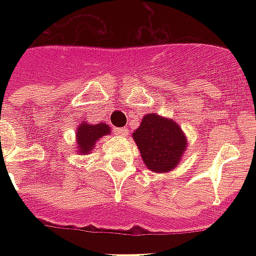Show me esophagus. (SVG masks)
<instances>
[{"instance_id":"1","label":"esophagus","mask_w":256,"mask_h":256,"mask_svg":"<svg viewBox=\"0 0 256 256\" xmlns=\"http://www.w3.org/2000/svg\"><path fill=\"white\" fill-rule=\"evenodd\" d=\"M116 134H120V136H128V128H116Z\"/></svg>"}]
</instances>
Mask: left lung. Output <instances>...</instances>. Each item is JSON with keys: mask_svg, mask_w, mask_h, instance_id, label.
<instances>
[{"mask_svg": "<svg viewBox=\"0 0 256 256\" xmlns=\"http://www.w3.org/2000/svg\"><path fill=\"white\" fill-rule=\"evenodd\" d=\"M132 138L146 168L154 172H168L176 168L187 148L179 124L158 114H146Z\"/></svg>", "mask_w": 256, "mask_h": 256, "instance_id": "obj_1", "label": "left lung"}]
</instances>
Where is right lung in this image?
Wrapping results in <instances>:
<instances>
[{
    "mask_svg": "<svg viewBox=\"0 0 256 256\" xmlns=\"http://www.w3.org/2000/svg\"><path fill=\"white\" fill-rule=\"evenodd\" d=\"M112 130L108 128V124L100 122L96 124H90L86 120L81 122V124L77 128L76 136H77V144H78V154H90L96 140L102 136L110 134Z\"/></svg>",
    "mask_w": 256,
    "mask_h": 256,
    "instance_id": "obj_1",
    "label": "right lung"
}]
</instances>
